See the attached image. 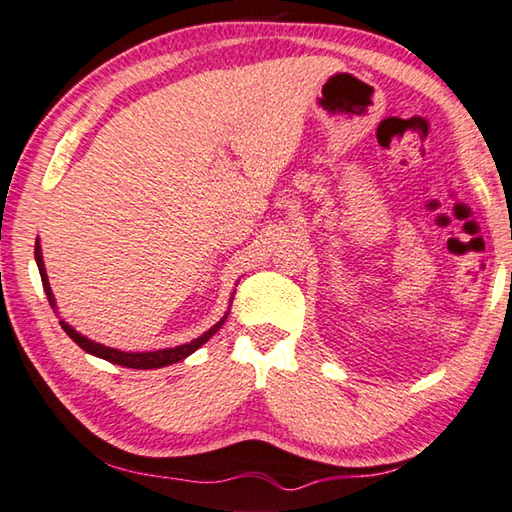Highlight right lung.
<instances>
[{"mask_svg": "<svg viewBox=\"0 0 512 512\" xmlns=\"http://www.w3.org/2000/svg\"><path fill=\"white\" fill-rule=\"evenodd\" d=\"M35 263H38V270L42 276V288L47 292V299H49V306L56 308V299H53V292H51V285H49V276L47 270H44V261H42V247H40V238L35 240ZM229 312H224V317L218 321V324L211 326L206 330L204 335H200L193 342L182 344V346H175V348H161V351H148V353H125V351H116V348L110 346H103V344H96L92 339H87L85 335L76 333L74 328L65 321H60V326L65 333L74 339V342L83 348L85 353L89 355H96L101 357V360H107L112 364H119V366H128V369H161V366H168V364H175V362H182L184 357H188L191 353H195L197 348L202 344L209 342V339L218 333L220 326L224 324V319H227Z\"/></svg>", "mask_w": 512, "mask_h": 512, "instance_id": "1", "label": "right lung"}]
</instances>
